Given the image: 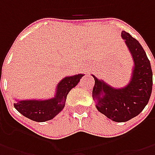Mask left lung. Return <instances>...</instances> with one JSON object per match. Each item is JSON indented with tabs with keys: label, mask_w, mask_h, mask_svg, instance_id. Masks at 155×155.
<instances>
[{
	"label": "left lung",
	"mask_w": 155,
	"mask_h": 155,
	"mask_svg": "<svg viewBox=\"0 0 155 155\" xmlns=\"http://www.w3.org/2000/svg\"><path fill=\"white\" fill-rule=\"evenodd\" d=\"M122 38L130 51L134 67L130 82L123 88H113L94 75L93 100L99 112L116 122H127L138 116L149 101L153 86L150 61L138 40L125 31Z\"/></svg>",
	"instance_id": "1"
}]
</instances>
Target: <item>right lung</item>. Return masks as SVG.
<instances>
[{
    "mask_svg": "<svg viewBox=\"0 0 155 155\" xmlns=\"http://www.w3.org/2000/svg\"><path fill=\"white\" fill-rule=\"evenodd\" d=\"M84 74H78L63 78L56 88L54 97L46 100H21L17 101L15 108L21 115L35 122H45L51 120L64 109L66 97L74 88Z\"/></svg>",
    "mask_w": 155,
    "mask_h": 155,
    "instance_id": "right-lung-1",
    "label": "right lung"
}]
</instances>
